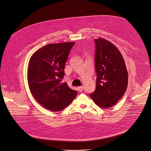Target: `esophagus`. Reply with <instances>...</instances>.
Returning a JSON list of instances; mask_svg holds the SVG:
<instances>
[{
	"instance_id": "1",
	"label": "esophagus",
	"mask_w": 151,
	"mask_h": 151,
	"mask_svg": "<svg viewBox=\"0 0 151 151\" xmlns=\"http://www.w3.org/2000/svg\"><path fill=\"white\" fill-rule=\"evenodd\" d=\"M77 88H78L79 92H81L82 90H83V86H80V87H78Z\"/></svg>"
}]
</instances>
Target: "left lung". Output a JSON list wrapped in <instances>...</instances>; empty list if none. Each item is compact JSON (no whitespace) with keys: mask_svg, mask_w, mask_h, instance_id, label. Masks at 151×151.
Here are the masks:
<instances>
[{"mask_svg":"<svg viewBox=\"0 0 151 151\" xmlns=\"http://www.w3.org/2000/svg\"><path fill=\"white\" fill-rule=\"evenodd\" d=\"M94 40L97 79L96 89L90 96L99 107L109 108L125 93L128 73L124 59L114 45L101 37Z\"/></svg>","mask_w":151,"mask_h":151,"instance_id":"left-lung-1","label":"left lung"}]
</instances>
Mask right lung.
<instances>
[{"label": "right lung", "mask_w": 151, "mask_h": 151, "mask_svg": "<svg viewBox=\"0 0 151 151\" xmlns=\"http://www.w3.org/2000/svg\"><path fill=\"white\" fill-rule=\"evenodd\" d=\"M74 42L48 44L36 51L29 59L27 80L35 99L44 108L60 111L71 104L76 90L61 83L64 68Z\"/></svg>", "instance_id": "right-lung-1"}]
</instances>
